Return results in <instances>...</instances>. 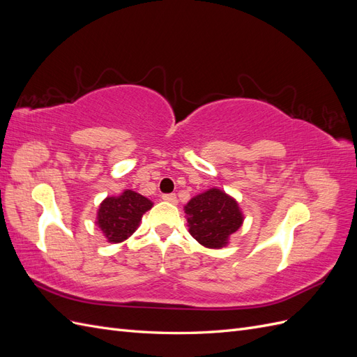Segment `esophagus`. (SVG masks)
<instances>
[{
  "instance_id": "1",
  "label": "esophagus",
  "mask_w": 357,
  "mask_h": 357,
  "mask_svg": "<svg viewBox=\"0 0 357 357\" xmlns=\"http://www.w3.org/2000/svg\"><path fill=\"white\" fill-rule=\"evenodd\" d=\"M162 199L171 202V204H176L177 202V195L176 193H165V195H162Z\"/></svg>"
}]
</instances>
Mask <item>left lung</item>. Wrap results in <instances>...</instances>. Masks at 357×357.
<instances>
[{
    "label": "left lung",
    "instance_id": "obj_1",
    "mask_svg": "<svg viewBox=\"0 0 357 357\" xmlns=\"http://www.w3.org/2000/svg\"><path fill=\"white\" fill-rule=\"evenodd\" d=\"M185 210L190 235L210 248L228 244L229 235L243 223L238 204L220 189H210L192 198Z\"/></svg>",
    "mask_w": 357,
    "mask_h": 357
}]
</instances>
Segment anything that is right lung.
I'll list each match as a JSON object with an SVG mask.
<instances>
[{
	"instance_id": "right-lung-1",
	"label": "right lung",
	"mask_w": 357,
	"mask_h": 357,
	"mask_svg": "<svg viewBox=\"0 0 357 357\" xmlns=\"http://www.w3.org/2000/svg\"><path fill=\"white\" fill-rule=\"evenodd\" d=\"M152 201L134 190H125L121 197H109L98 210V226L110 243L125 241L131 236L143 214L152 208Z\"/></svg>"
}]
</instances>
